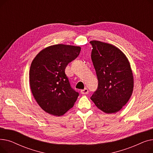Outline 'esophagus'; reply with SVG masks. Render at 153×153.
Wrapping results in <instances>:
<instances>
[{
    "label": "esophagus",
    "mask_w": 153,
    "mask_h": 153,
    "mask_svg": "<svg viewBox=\"0 0 153 153\" xmlns=\"http://www.w3.org/2000/svg\"><path fill=\"white\" fill-rule=\"evenodd\" d=\"M81 93L82 94H87L88 93H89V91H88V89H87V88H84V89L81 91Z\"/></svg>",
    "instance_id": "34e87169"
}]
</instances>
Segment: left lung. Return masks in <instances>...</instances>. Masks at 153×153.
Listing matches in <instances>:
<instances>
[{
	"instance_id": "left-lung-1",
	"label": "left lung",
	"mask_w": 153,
	"mask_h": 153,
	"mask_svg": "<svg viewBox=\"0 0 153 153\" xmlns=\"http://www.w3.org/2000/svg\"><path fill=\"white\" fill-rule=\"evenodd\" d=\"M91 59L98 79V87L91 97L106 114L120 111L133 93V72L125 54L116 46L99 41L90 42Z\"/></svg>"
}]
</instances>
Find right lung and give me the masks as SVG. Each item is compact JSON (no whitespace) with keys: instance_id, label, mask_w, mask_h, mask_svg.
<instances>
[{"instance_id":"right-lung-1","label":"right lung","mask_w":153,"mask_h":153,"mask_svg":"<svg viewBox=\"0 0 153 153\" xmlns=\"http://www.w3.org/2000/svg\"><path fill=\"white\" fill-rule=\"evenodd\" d=\"M81 48L62 44L48 46L31 64L30 85L35 99L45 111L61 116L74 106L79 93L71 87L65 74L68 64Z\"/></svg>"}]
</instances>
